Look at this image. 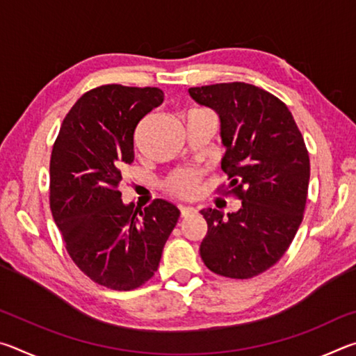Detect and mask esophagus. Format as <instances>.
Segmentation results:
<instances>
[{
  "label": "esophagus",
  "mask_w": 356,
  "mask_h": 356,
  "mask_svg": "<svg viewBox=\"0 0 356 356\" xmlns=\"http://www.w3.org/2000/svg\"><path fill=\"white\" fill-rule=\"evenodd\" d=\"M197 213V209L195 207H180V215H182V218H188V216H193Z\"/></svg>",
  "instance_id": "esophagus-1"
}]
</instances>
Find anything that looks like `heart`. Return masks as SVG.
I'll use <instances>...</instances> for the list:
<instances>
[{
    "mask_svg": "<svg viewBox=\"0 0 356 356\" xmlns=\"http://www.w3.org/2000/svg\"><path fill=\"white\" fill-rule=\"evenodd\" d=\"M197 184H200V174L196 171L179 170L166 179L165 186L174 195L191 197L197 191Z\"/></svg>",
    "mask_w": 356,
    "mask_h": 356,
    "instance_id": "b5f03b06",
    "label": "heart"
}]
</instances>
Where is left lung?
<instances>
[{
    "mask_svg": "<svg viewBox=\"0 0 356 356\" xmlns=\"http://www.w3.org/2000/svg\"><path fill=\"white\" fill-rule=\"evenodd\" d=\"M196 104L220 119L221 170L242 200L237 212L204 209L207 221L200 254L213 273L248 280L284 256L303 220L309 155L292 113L248 83L190 88Z\"/></svg>",
    "mask_w": 356,
    "mask_h": 356,
    "instance_id": "left-lung-1",
    "label": "left lung"
}]
</instances>
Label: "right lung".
<instances>
[{"label": "right lung", "instance_id": "1", "mask_svg": "<svg viewBox=\"0 0 356 356\" xmlns=\"http://www.w3.org/2000/svg\"><path fill=\"white\" fill-rule=\"evenodd\" d=\"M163 97L159 88H95L72 106L53 146V218L78 268L113 291L152 278L180 216L165 200L135 209L118 190L124 166L135 159L136 125Z\"/></svg>", "mask_w": 356, "mask_h": 356}]
</instances>
